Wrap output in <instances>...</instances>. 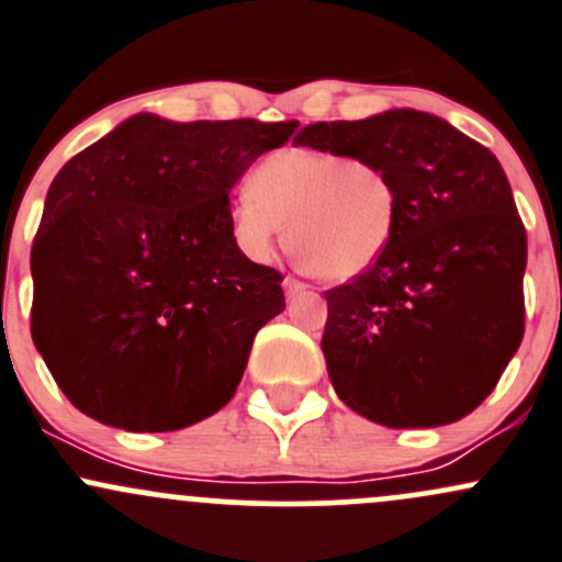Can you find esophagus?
Returning a JSON list of instances; mask_svg holds the SVG:
<instances>
[{"instance_id": "34e87169", "label": "esophagus", "mask_w": 562, "mask_h": 562, "mask_svg": "<svg viewBox=\"0 0 562 562\" xmlns=\"http://www.w3.org/2000/svg\"><path fill=\"white\" fill-rule=\"evenodd\" d=\"M310 291V285H306V282H301V280H295V277H285V293L291 295H299V293H306Z\"/></svg>"}]
</instances>
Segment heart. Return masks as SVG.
Masks as SVG:
<instances>
[{"label":"heart","mask_w":562,"mask_h":562,"mask_svg":"<svg viewBox=\"0 0 562 562\" xmlns=\"http://www.w3.org/2000/svg\"><path fill=\"white\" fill-rule=\"evenodd\" d=\"M293 256L325 280H355L390 250L400 191L379 162L291 146L258 165L237 191L232 224L239 245L267 258L285 234Z\"/></svg>","instance_id":"b5f03b06"}]
</instances>
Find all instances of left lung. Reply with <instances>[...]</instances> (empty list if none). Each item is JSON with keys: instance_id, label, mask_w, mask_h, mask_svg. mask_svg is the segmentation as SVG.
<instances>
[{"instance_id": "left-lung-1", "label": "left lung", "mask_w": 562, "mask_h": 562, "mask_svg": "<svg viewBox=\"0 0 562 562\" xmlns=\"http://www.w3.org/2000/svg\"><path fill=\"white\" fill-rule=\"evenodd\" d=\"M295 144L379 162L400 191L384 258L325 293L333 390L381 427L464 418L498 384L526 330L528 243L498 159L416 109L314 122Z\"/></svg>"}]
</instances>
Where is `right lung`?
Listing matches in <instances>:
<instances>
[{"mask_svg":"<svg viewBox=\"0 0 562 562\" xmlns=\"http://www.w3.org/2000/svg\"><path fill=\"white\" fill-rule=\"evenodd\" d=\"M295 127L144 111L60 168L31 248V338L74 408L176 431L234 397L285 295L237 248L229 191Z\"/></svg>","mask_w":562,"mask_h":562,"instance_id":"right-lung-1","label":"right lung"}]
</instances>
